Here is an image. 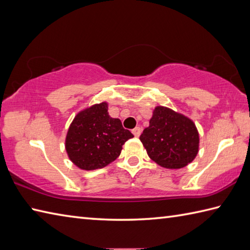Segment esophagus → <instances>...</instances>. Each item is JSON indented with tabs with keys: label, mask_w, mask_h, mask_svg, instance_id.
<instances>
[{
	"label": "esophagus",
	"mask_w": 250,
	"mask_h": 250,
	"mask_svg": "<svg viewBox=\"0 0 250 250\" xmlns=\"http://www.w3.org/2000/svg\"><path fill=\"white\" fill-rule=\"evenodd\" d=\"M132 133L134 134L135 137H139L142 133V129L140 128V126H136V128H134L133 130H132Z\"/></svg>",
	"instance_id": "34e87169"
}]
</instances>
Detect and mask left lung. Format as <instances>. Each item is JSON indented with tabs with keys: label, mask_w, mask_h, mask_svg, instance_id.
<instances>
[{
	"label": "left lung",
	"mask_w": 250,
	"mask_h": 250,
	"mask_svg": "<svg viewBox=\"0 0 250 250\" xmlns=\"http://www.w3.org/2000/svg\"><path fill=\"white\" fill-rule=\"evenodd\" d=\"M140 140L151 160L167 168L186 167L199 151V132L193 121L164 106L153 110Z\"/></svg>",
	"instance_id": "8db88e82"
}]
</instances>
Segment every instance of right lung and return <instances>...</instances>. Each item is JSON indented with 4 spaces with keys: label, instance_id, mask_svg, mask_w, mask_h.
<instances>
[{
    "label": "right lung",
    "instance_id": "obj_1",
    "mask_svg": "<svg viewBox=\"0 0 250 250\" xmlns=\"http://www.w3.org/2000/svg\"><path fill=\"white\" fill-rule=\"evenodd\" d=\"M107 109L106 102L92 105L79 111L68 128L65 149L79 168L92 171L108 166L119 157L122 145L133 137Z\"/></svg>",
    "mask_w": 250,
    "mask_h": 250
}]
</instances>
